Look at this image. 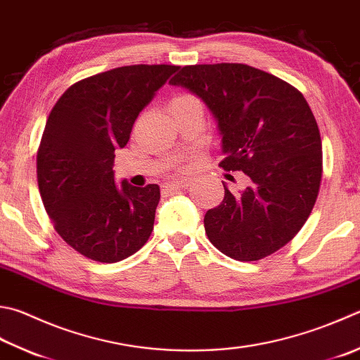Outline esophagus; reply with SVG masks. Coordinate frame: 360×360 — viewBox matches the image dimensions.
Instances as JSON below:
<instances>
[{
  "label": "esophagus",
  "instance_id": "34e87169",
  "mask_svg": "<svg viewBox=\"0 0 360 360\" xmlns=\"http://www.w3.org/2000/svg\"><path fill=\"white\" fill-rule=\"evenodd\" d=\"M189 185H191V180L183 177V179H177V180H172L171 183H169V186L174 188V189H183V188H188Z\"/></svg>",
  "mask_w": 360,
  "mask_h": 360
}]
</instances>
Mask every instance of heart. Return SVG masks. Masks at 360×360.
<instances>
[{
	"label": "heart",
	"mask_w": 360,
	"mask_h": 360,
	"mask_svg": "<svg viewBox=\"0 0 360 360\" xmlns=\"http://www.w3.org/2000/svg\"><path fill=\"white\" fill-rule=\"evenodd\" d=\"M189 97H191V96H179V97H175L174 100H183V98H189ZM172 100V101H174Z\"/></svg>",
	"instance_id": "b5f03b06"
}]
</instances>
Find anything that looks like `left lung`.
<instances>
[{
  "label": "left lung",
  "instance_id": "obj_1",
  "mask_svg": "<svg viewBox=\"0 0 360 360\" xmlns=\"http://www.w3.org/2000/svg\"><path fill=\"white\" fill-rule=\"evenodd\" d=\"M207 105L218 124L226 171L250 185H224V200L208 210V240L230 259H264L295 238L320 191L323 153L316 120L302 94L246 64L181 67L169 81Z\"/></svg>",
  "mask_w": 360,
  "mask_h": 360
}]
</instances>
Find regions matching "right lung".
I'll return each mask as SVG.
<instances>
[{"label":"right lung","mask_w":360,"mask_h":360,"mask_svg":"<svg viewBox=\"0 0 360 360\" xmlns=\"http://www.w3.org/2000/svg\"><path fill=\"white\" fill-rule=\"evenodd\" d=\"M177 65H125L72 84L53 106L37 150V181L56 232L87 259L116 263L150 236L160 186L114 181V152Z\"/></svg>","instance_id":"right-lung-1"}]
</instances>
